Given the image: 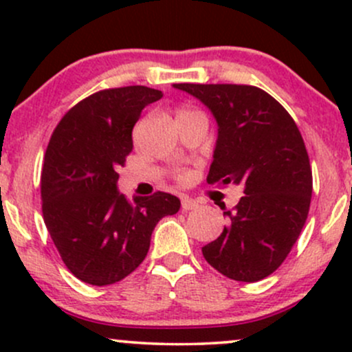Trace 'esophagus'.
Returning <instances> with one entry per match:
<instances>
[{"mask_svg": "<svg viewBox=\"0 0 352 352\" xmlns=\"http://www.w3.org/2000/svg\"><path fill=\"white\" fill-rule=\"evenodd\" d=\"M199 207V201L190 199L187 195H182V210L184 212H190V210H195Z\"/></svg>", "mask_w": 352, "mask_h": 352, "instance_id": "34e87169", "label": "esophagus"}]
</instances>
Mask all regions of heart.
I'll list each match as a JSON object with an SVG mask.
<instances>
[{"label": "heart", "mask_w": 352, "mask_h": 352, "mask_svg": "<svg viewBox=\"0 0 352 352\" xmlns=\"http://www.w3.org/2000/svg\"><path fill=\"white\" fill-rule=\"evenodd\" d=\"M188 112H193V111H192V109L182 107V109H179V111H177V117H180V116H185V114H188ZM179 179H180V180H185V179H187V175H185V173H180V175H179Z\"/></svg>", "instance_id": "obj_1"}]
</instances>
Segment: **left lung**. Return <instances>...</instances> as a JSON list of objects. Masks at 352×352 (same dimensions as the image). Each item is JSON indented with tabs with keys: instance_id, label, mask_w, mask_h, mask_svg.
I'll use <instances>...</instances> for the list:
<instances>
[{
	"instance_id": "left-lung-1",
	"label": "left lung",
	"mask_w": 352,
	"mask_h": 352,
	"mask_svg": "<svg viewBox=\"0 0 352 352\" xmlns=\"http://www.w3.org/2000/svg\"><path fill=\"white\" fill-rule=\"evenodd\" d=\"M212 111L218 124L208 184L243 185L228 225L201 248L235 281L270 276L286 260L308 218L313 173L300 129L263 89L246 84H173Z\"/></svg>"
}]
</instances>
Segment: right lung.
<instances>
[{
	"instance_id": "add662e5",
	"label": "right lung",
	"mask_w": 352,
	"mask_h": 352,
	"mask_svg": "<svg viewBox=\"0 0 352 352\" xmlns=\"http://www.w3.org/2000/svg\"><path fill=\"white\" fill-rule=\"evenodd\" d=\"M162 91L104 89L71 107L52 132L41 172L43 218L67 270L106 286L124 280L147 256L160 218L180 200L165 192L127 200L117 190L132 152V129Z\"/></svg>"
}]
</instances>
